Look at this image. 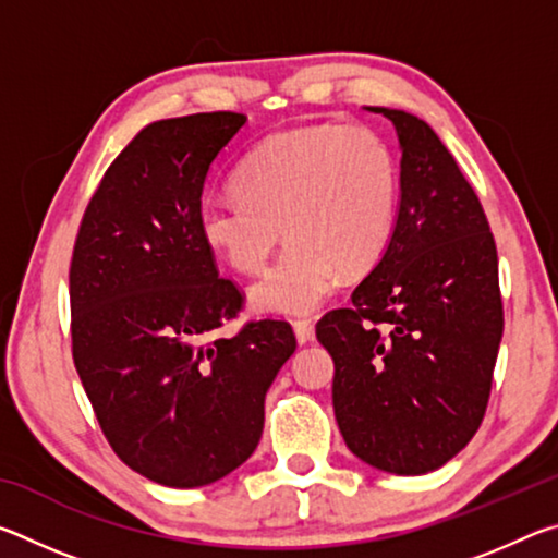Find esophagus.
<instances>
[{"mask_svg":"<svg viewBox=\"0 0 558 558\" xmlns=\"http://www.w3.org/2000/svg\"><path fill=\"white\" fill-rule=\"evenodd\" d=\"M292 329H295V339H298V344H307V342H313V337H315V327L307 323V319H298V323H292Z\"/></svg>","mask_w":558,"mask_h":558,"instance_id":"obj_1","label":"esophagus"}]
</instances>
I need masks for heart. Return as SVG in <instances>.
<instances>
[{
	"instance_id": "1",
	"label": "heart",
	"mask_w": 558,
	"mask_h": 558,
	"mask_svg": "<svg viewBox=\"0 0 558 558\" xmlns=\"http://www.w3.org/2000/svg\"><path fill=\"white\" fill-rule=\"evenodd\" d=\"M399 165L381 135L362 125H305L268 137L243 159L235 192L209 196L199 235L214 256L256 272L286 229L276 266L251 288L253 310L310 315L339 272H364L384 256L396 226Z\"/></svg>"
}]
</instances>
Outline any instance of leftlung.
I'll list each match as a JSON object with an SVG mask.
<instances>
[{"label":"left lung","mask_w":558,"mask_h":558,"mask_svg":"<svg viewBox=\"0 0 558 558\" xmlns=\"http://www.w3.org/2000/svg\"><path fill=\"white\" fill-rule=\"evenodd\" d=\"M401 149V196L384 256L352 305L317 323L335 362L347 448L393 475H426L475 436L502 342L497 248L475 189L428 122L374 108Z\"/></svg>","instance_id":"1"}]
</instances>
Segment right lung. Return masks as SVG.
Wrapping results in <instances>:
<instances>
[{
	"mask_svg": "<svg viewBox=\"0 0 558 558\" xmlns=\"http://www.w3.org/2000/svg\"><path fill=\"white\" fill-rule=\"evenodd\" d=\"M239 112L147 125L108 167L71 260L73 362L112 450L167 487L211 485L256 450L288 323L214 337L241 310L199 226L206 174Z\"/></svg>",
	"mask_w": 558,
	"mask_h": 558,
	"instance_id": "obj_1",
	"label": "right lung"
}]
</instances>
